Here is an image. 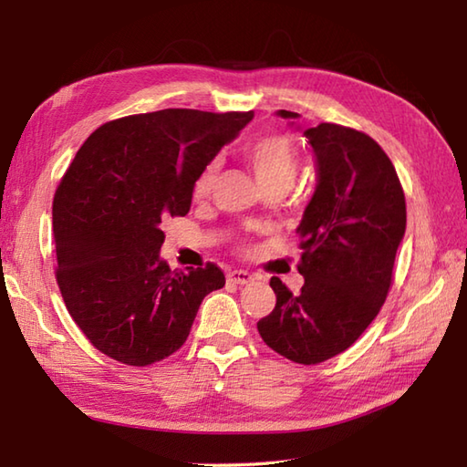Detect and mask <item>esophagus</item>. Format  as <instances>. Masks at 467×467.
Masks as SVG:
<instances>
[{
	"mask_svg": "<svg viewBox=\"0 0 467 467\" xmlns=\"http://www.w3.org/2000/svg\"><path fill=\"white\" fill-rule=\"evenodd\" d=\"M228 281L234 285H251L254 281V276L246 271H231L228 273Z\"/></svg>",
	"mask_w": 467,
	"mask_h": 467,
	"instance_id": "1",
	"label": "esophagus"
}]
</instances>
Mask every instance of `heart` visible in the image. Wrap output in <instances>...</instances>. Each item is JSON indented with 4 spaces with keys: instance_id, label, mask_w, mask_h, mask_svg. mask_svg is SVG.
<instances>
[{
    "instance_id": "b5f03b06",
    "label": "heart",
    "mask_w": 467,
    "mask_h": 467,
    "mask_svg": "<svg viewBox=\"0 0 467 467\" xmlns=\"http://www.w3.org/2000/svg\"><path fill=\"white\" fill-rule=\"evenodd\" d=\"M244 158L254 172L256 182L265 186H289L295 182L299 172V154H296L293 142L286 136H265L253 142L244 150ZM218 166L213 162L204 168L194 188L196 196H206L216 181Z\"/></svg>"
}]
</instances>
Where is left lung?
<instances>
[{
    "label": "left lung",
    "instance_id": "1",
    "mask_svg": "<svg viewBox=\"0 0 467 467\" xmlns=\"http://www.w3.org/2000/svg\"><path fill=\"white\" fill-rule=\"evenodd\" d=\"M276 116L301 130L296 112ZM301 132L317 172L296 226L305 285L293 295L273 276L276 305L256 327L273 351L315 365L351 347L379 313L408 218L398 172L373 138L329 122Z\"/></svg>",
    "mask_w": 467,
    "mask_h": 467
}]
</instances>
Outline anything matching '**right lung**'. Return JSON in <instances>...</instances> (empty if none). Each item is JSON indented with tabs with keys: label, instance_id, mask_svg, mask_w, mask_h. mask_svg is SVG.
Segmentation results:
<instances>
[{
	"label": "right lung",
	"instance_id": "obj_1",
	"mask_svg": "<svg viewBox=\"0 0 467 467\" xmlns=\"http://www.w3.org/2000/svg\"><path fill=\"white\" fill-rule=\"evenodd\" d=\"M253 116L168 108L108 122L78 150L54 196L56 279L98 351L136 367L164 359L224 286L213 263L171 271L162 223L188 214L204 168Z\"/></svg>",
	"mask_w": 467,
	"mask_h": 467
}]
</instances>
